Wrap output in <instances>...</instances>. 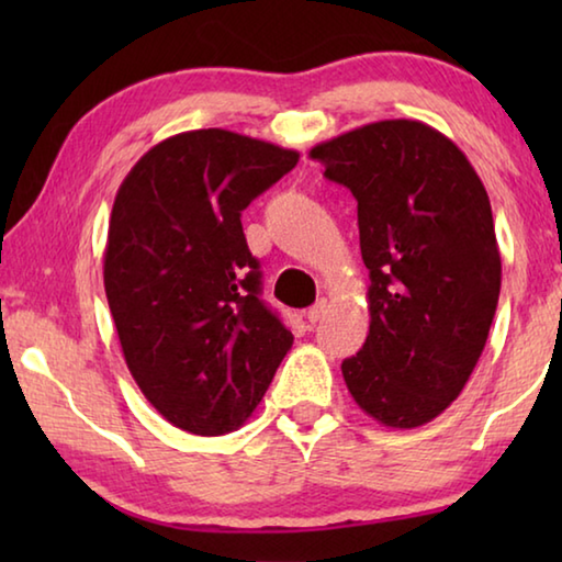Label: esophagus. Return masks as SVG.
Returning a JSON list of instances; mask_svg holds the SVG:
<instances>
[{
	"mask_svg": "<svg viewBox=\"0 0 562 562\" xmlns=\"http://www.w3.org/2000/svg\"><path fill=\"white\" fill-rule=\"evenodd\" d=\"M327 315V300H317L312 307L307 310V319L310 325H317V322Z\"/></svg>",
	"mask_w": 562,
	"mask_h": 562,
	"instance_id": "1",
	"label": "esophagus"
}]
</instances>
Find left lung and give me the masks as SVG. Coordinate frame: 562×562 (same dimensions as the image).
<instances>
[{"instance_id":"left-lung-1","label":"left lung","mask_w":562,"mask_h":562,"mask_svg":"<svg viewBox=\"0 0 562 562\" xmlns=\"http://www.w3.org/2000/svg\"><path fill=\"white\" fill-rule=\"evenodd\" d=\"M310 156L357 198L369 335L341 361L349 394L392 429L429 424L469 382L501 294L488 193L461 148L422 121H376Z\"/></svg>"}]
</instances>
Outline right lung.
<instances>
[{"instance_id":"obj_1","label":"right lung","mask_w":562,"mask_h":562,"mask_svg":"<svg viewBox=\"0 0 562 562\" xmlns=\"http://www.w3.org/2000/svg\"><path fill=\"white\" fill-rule=\"evenodd\" d=\"M297 160L268 140L201 128L160 140L123 178L103 288L133 379L178 429L243 426L292 347L260 300L240 215Z\"/></svg>"}]
</instances>
